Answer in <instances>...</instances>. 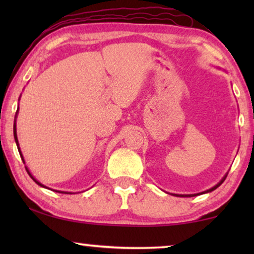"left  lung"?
<instances>
[{"label": "left lung", "mask_w": 254, "mask_h": 254, "mask_svg": "<svg viewBox=\"0 0 254 254\" xmlns=\"http://www.w3.org/2000/svg\"><path fill=\"white\" fill-rule=\"evenodd\" d=\"M225 178H227V176H225V177H224V178H223V179H222V180H221V182H220V183H218L216 186H214V187H213V189H210V190H206V193H208V192H211V190H216V189H217V187H218V186H220V185H221V184L224 182V180H225ZM179 196H194V195H179Z\"/></svg>", "instance_id": "1"}]
</instances>
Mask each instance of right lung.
<instances>
[{
    "instance_id": "right-lung-1",
    "label": "right lung",
    "mask_w": 254,
    "mask_h": 254,
    "mask_svg": "<svg viewBox=\"0 0 254 254\" xmlns=\"http://www.w3.org/2000/svg\"><path fill=\"white\" fill-rule=\"evenodd\" d=\"M13 136H15V141H16V143H17V147H18V140H17V134H16V125H15V126H13ZM18 148H19V147H18ZM19 154H20V157H22V159H23V156H22V152H20V150H19ZM26 171H27V173H29V175L31 176V178H32V179H33V182H36V183L38 184V185H40V186H43V187H45V186L43 185V184H40L39 182H37V180L33 178V177H32V175H31V173L29 172V170H27V169H26ZM55 192H57V190H55ZM59 193H67V192H59Z\"/></svg>"
}]
</instances>
